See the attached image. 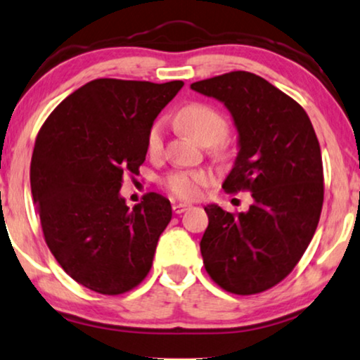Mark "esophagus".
Here are the masks:
<instances>
[{"mask_svg": "<svg viewBox=\"0 0 360 360\" xmlns=\"http://www.w3.org/2000/svg\"><path fill=\"white\" fill-rule=\"evenodd\" d=\"M190 207H191L190 203H174V207H172V210H174V213L180 214V213L186 212V210H188Z\"/></svg>", "mask_w": 360, "mask_h": 360, "instance_id": "esophagus-1", "label": "esophagus"}]
</instances>
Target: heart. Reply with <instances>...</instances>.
<instances>
[{
  "instance_id": "heart-1",
  "label": "heart",
  "mask_w": 360,
  "mask_h": 360,
  "mask_svg": "<svg viewBox=\"0 0 360 360\" xmlns=\"http://www.w3.org/2000/svg\"><path fill=\"white\" fill-rule=\"evenodd\" d=\"M181 129L202 146H214L226 135L228 124L223 115L207 104H188L179 112ZM163 148V122L155 120L147 134V150L158 155ZM208 184L203 172H179L167 179V186L180 198H197Z\"/></svg>"
}]
</instances>
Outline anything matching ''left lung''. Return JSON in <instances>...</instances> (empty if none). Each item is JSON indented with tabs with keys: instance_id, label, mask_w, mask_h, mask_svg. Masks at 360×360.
Instances as JSON below:
<instances>
[{
	"instance_id": "1",
	"label": "left lung",
	"mask_w": 360,
	"mask_h": 360,
	"mask_svg": "<svg viewBox=\"0 0 360 360\" xmlns=\"http://www.w3.org/2000/svg\"><path fill=\"white\" fill-rule=\"evenodd\" d=\"M190 87L231 114L238 155L223 188L253 197L248 212L236 214L205 207V269L225 291H266L292 271L319 223L324 175L316 132L296 101L256 74L228 72Z\"/></svg>"
}]
</instances>
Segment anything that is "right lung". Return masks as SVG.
<instances>
[{"label":"right lung","instance_id":"add662e5","mask_svg":"<svg viewBox=\"0 0 360 360\" xmlns=\"http://www.w3.org/2000/svg\"><path fill=\"white\" fill-rule=\"evenodd\" d=\"M181 87L96 79L60 102L37 134L31 193L44 240L87 289L122 294L150 271L172 205L148 193L129 208L120 186L146 160L148 130Z\"/></svg>","mask_w":360,"mask_h":360}]
</instances>
